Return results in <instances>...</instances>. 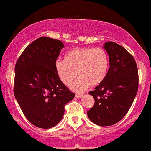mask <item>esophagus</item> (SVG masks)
Segmentation results:
<instances>
[{"mask_svg": "<svg viewBox=\"0 0 151 151\" xmlns=\"http://www.w3.org/2000/svg\"><path fill=\"white\" fill-rule=\"evenodd\" d=\"M83 94H80V93H76V97H78V98H80V97H83Z\"/></svg>", "mask_w": 151, "mask_h": 151, "instance_id": "esophagus-1", "label": "esophagus"}]
</instances>
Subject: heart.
Here are the masks:
<instances>
[{
    "label": "heart",
    "instance_id": "heart-1",
    "mask_svg": "<svg viewBox=\"0 0 151 151\" xmlns=\"http://www.w3.org/2000/svg\"><path fill=\"white\" fill-rule=\"evenodd\" d=\"M64 60L55 62V68L61 82L76 92L85 91L90 86L100 84L107 76L109 59L107 51L100 47L75 48L65 55Z\"/></svg>",
    "mask_w": 151,
    "mask_h": 151
}]
</instances>
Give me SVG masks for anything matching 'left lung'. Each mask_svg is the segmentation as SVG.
I'll return each mask as SVG.
<instances>
[{"instance_id":"left-lung-1","label":"left lung","mask_w":151,"mask_h":151,"mask_svg":"<svg viewBox=\"0 0 151 151\" xmlns=\"http://www.w3.org/2000/svg\"><path fill=\"white\" fill-rule=\"evenodd\" d=\"M109 68L102 83L89 94L95 104L88 111V118L95 124L107 127L115 124L127 114L137 94L139 74L133 56L119 44H104Z\"/></svg>"}]
</instances>
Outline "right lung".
<instances>
[{"mask_svg":"<svg viewBox=\"0 0 151 151\" xmlns=\"http://www.w3.org/2000/svg\"><path fill=\"white\" fill-rule=\"evenodd\" d=\"M63 47L60 40L40 37L26 47L15 64V97L28 121L39 128L58 124L65 104L75 97L55 68Z\"/></svg>","mask_w":151,"mask_h":151,"instance_id":"right-lung-1","label":"right lung"}]
</instances>
